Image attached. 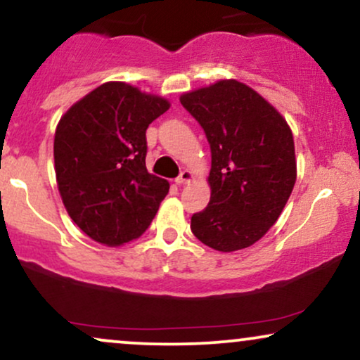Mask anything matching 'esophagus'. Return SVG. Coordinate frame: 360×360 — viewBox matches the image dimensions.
Wrapping results in <instances>:
<instances>
[{
	"instance_id": "obj_1",
	"label": "esophagus",
	"mask_w": 360,
	"mask_h": 360,
	"mask_svg": "<svg viewBox=\"0 0 360 360\" xmlns=\"http://www.w3.org/2000/svg\"><path fill=\"white\" fill-rule=\"evenodd\" d=\"M193 177H194L193 172L189 171V169H184V171L179 174V177H177V179H176V184H179V186L188 184L189 181H193Z\"/></svg>"
}]
</instances>
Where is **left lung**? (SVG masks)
Returning <instances> with one entry per match:
<instances>
[{"instance_id": "left-lung-1", "label": "left lung", "mask_w": 360, "mask_h": 360, "mask_svg": "<svg viewBox=\"0 0 360 360\" xmlns=\"http://www.w3.org/2000/svg\"><path fill=\"white\" fill-rule=\"evenodd\" d=\"M179 101L211 146V198L193 214L194 236L223 253L248 248L276 223L295 186L292 129L266 98L235 79L186 92Z\"/></svg>"}]
</instances>
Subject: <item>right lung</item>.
Returning a JSON list of instances; mask_svg holds the SVG:
<instances>
[{
    "instance_id": "right-lung-1",
    "label": "right lung",
    "mask_w": 360,
    "mask_h": 360,
    "mask_svg": "<svg viewBox=\"0 0 360 360\" xmlns=\"http://www.w3.org/2000/svg\"><path fill=\"white\" fill-rule=\"evenodd\" d=\"M171 102L125 82H105L62 115L55 131L56 186L67 213L105 246L149 228L169 183L146 167V131Z\"/></svg>"
}]
</instances>
